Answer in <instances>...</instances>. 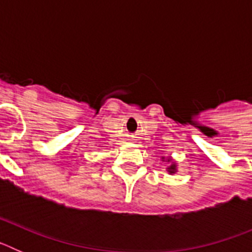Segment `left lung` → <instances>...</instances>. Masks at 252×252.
<instances>
[{
	"label": "left lung",
	"instance_id": "obj_1",
	"mask_svg": "<svg viewBox=\"0 0 252 252\" xmlns=\"http://www.w3.org/2000/svg\"><path fill=\"white\" fill-rule=\"evenodd\" d=\"M161 160H162V161L170 162V165H169L168 168H166V170H168L169 174L173 175V174H175V173H177V171H178V169H177V162L173 161V159H171V158H166V159H165V158L162 157Z\"/></svg>",
	"mask_w": 252,
	"mask_h": 252
}]
</instances>
